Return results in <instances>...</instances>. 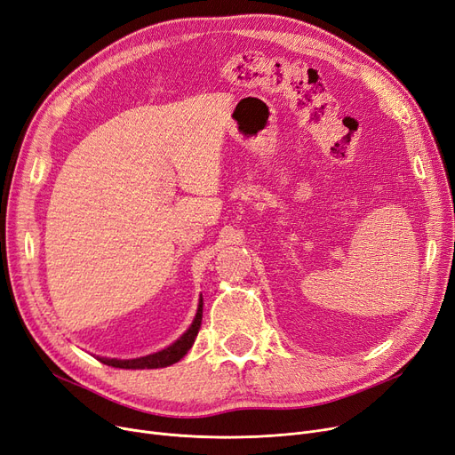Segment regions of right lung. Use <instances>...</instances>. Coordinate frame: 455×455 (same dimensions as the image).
<instances>
[{
    "mask_svg": "<svg viewBox=\"0 0 455 455\" xmlns=\"http://www.w3.org/2000/svg\"><path fill=\"white\" fill-rule=\"evenodd\" d=\"M201 323H203V295L199 299V307H196V314H195L189 329L182 334L179 340L172 342L165 349L145 355V357H137V359H109V357H96V359L108 366L123 368V370H150V368L171 366L174 363H179L184 355L191 349L196 334H199Z\"/></svg>",
    "mask_w": 455,
    "mask_h": 455,
    "instance_id": "obj_1",
    "label": "right lung"
}]
</instances>
